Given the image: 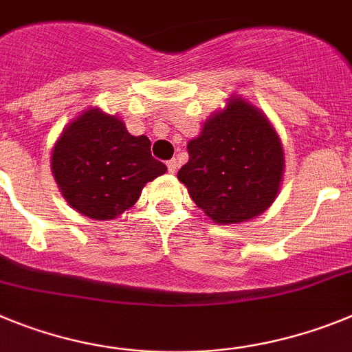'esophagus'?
<instances>
[{
  "mask_svg": "<svg viewBox=\"0 0 352 352\" xmlns=\"http://www.w3.org/2000/svg\"><path fill=\"white\" fill-rule=\"evenodd\" d=\"M166 166H168V172H170V173H175L177 170H179V163H177V159H172V161H168Z\"/></svg>",
  "mask_w": 352,
  "mask_h": 352,
  "instance_id": "1",
  "label": "esophagus"
}]
</instances>
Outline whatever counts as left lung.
<instances>
[{
	"instance_id": "left-lung-1",
	"label": "left lung",
	"mask_w": 352,
	"mask_h": 352,
	"mask_svg": "<svg viewBox=\"0 0 352 352\" xmlns=\"http://www.w3.org/2000/svg\"><path fill=\"white\" fill-rule=\"evenodd\" d=\"M189 161L177 179L216 225H239L273 206L283 182L285 154L265 113L239 96L210 113L188 143Z\"/></svg>"
}]
</instances>
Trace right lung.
Returning <instances> with one entry per match:
<instances>
[{
  "label": "right lung",
  "mask_w": 352,
  "mask_h": 352,
  "mask_svg": "<svg viewBox=\"0 0 352 352\" xmlns=\"http://www.w3.org/2000/svg\"><path fill=\"white\" fill-rule=\"evenodd\" d=\"M51 172L72 209L109 221L131 209L146 182L163 175L166 166L152 157L146 136H133L118 115L94 106L58 136Z\"/></svg>",
  "instance_id": "right-lung-1"
}]
</instances>
